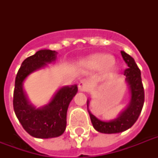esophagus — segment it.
<instances>
[{"instance_id":"obj_1","label":"esophagus","mask_w":158,"mask_h":158,"mask_svg":"<svg viewBox=\"0 0 158 158\" xmlns=\"http://www.w3.org/2000/svg\"><path fill=\"white\" fill-rule=\"evenodd\" d=\"M90 83L87 79H81L79 83V89L82 92H86L89 90Z\"/></svg>"}]
</instances>
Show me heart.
<instances>
[{
  "instance_id": "obj_1",
  "label": "heart",
  "mask_w": 158,
  "mask_h": 158,
  "mask_svg": "<svg viewBox=\"0 0 158 158\" xmlns=\"http://www.w3.org/2000/svg\"><path fill=\"white\" fill-rule=\"evenodd\" d=\"M114 62V58L112 56L108 54H102L94 56L93 59L89 61V64L94 69H103L105 67L109 66ZM117 72V69L115 67H113L110 72V75H114Z\"/></svg>"
}]
</instances>
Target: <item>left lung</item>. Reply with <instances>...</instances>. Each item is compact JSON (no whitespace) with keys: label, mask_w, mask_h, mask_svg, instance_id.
I'll list each match as a JSON object with an SVG mask.
<instances>
[{"label":"left lung","mask_w":158,"mask_h":158,"mask_svg":"<svg viewBox=\"0 0 158 158\" xmlns=\"http://www.w3.org/2000/svg\"><path fill=\"white\" fill-rule=\"evenodd\" d=\"M120 53L129 67L125 69L124 74L125 75V80L128 83L131 95L130 103L117 118L110 121L99 120L88 109L94 129L103 134L120 133L130 129L138 120L144 103V89L143 86L140 69L133 57L124 51H121ZM87 104L89 106V100H88Z\"/></svg>","instance_id":"left-lung-1"}]
</instances>
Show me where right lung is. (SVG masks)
<instances>
[{"label":"right lung","instance_id":"right-lung-1","mask_svg":"<svg viewBox=\"0 0 158 158\" xmlns=\"http://www.w3.org/2000/svg\"><path fill=\"white\" fill-rule=\"evenodd\" d=\"M56 53L45 49L26 58L15 78L13 97L15 113L23 129L31 136L38 139L58 137L64 133L68 106L78 91L77 85L62 87L52 100L43 107H35L28 101L23 92V82L31 73L56 60Z\"/></svg>","mask_w":158,"mask_h":158}]
</instances>
